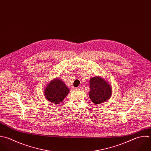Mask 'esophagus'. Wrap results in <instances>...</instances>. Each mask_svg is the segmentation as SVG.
Listing matches in <instances>:
<instances>
[{
	"label": "esophagus",
	"instance_id": "34e87169",
	"mask_svg": "<svg viewBox=\"0 0 151 151\" xmlns=\"http://www.w3.org/2000/svg\"><path fill=\"white\" fill-rule=\"evenodd\" d=\"M82 89H83V88L82 86H78L76 88V90H78V91H82Z\"/></svg>",
	"mask_w": 151,
	"mask_h": 151
}]
</instances>
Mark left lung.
<instances>
[{"label": "left lung", "mask_w": 151, "mask_h": 151, "mask_svg": "<svg viewBox=\"0 0 151 151\" xmlns=\"http://www.w3.org/2000/svg\"><path fill=\"white\" fill-rule=\"evenodd\" d=\"M89 97L93 103L99 104L110 99L112 93L111 86L108 81L99 76L91 78L89 81Z\"/></svg>", "instance_id": "1"}]
</instances>
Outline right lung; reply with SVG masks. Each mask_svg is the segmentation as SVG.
I'll list each match as a JSON object with an SVG mask.
<instances>
[{"label":"right lung","instance_id":"1","mask_svg":"<svg viewBox=\"0 0 151 151\" xmlns=\"http://www.w3.org/2000/svg\"><path fill=\"white\" fill-rule=\"evenodd\" d=\"M69 92V89L59 78H55L50 81L45 88L44 96L49 102L59 104Z\"/></svg>","mask_w":151,"mask_h":151}]
</instances>
